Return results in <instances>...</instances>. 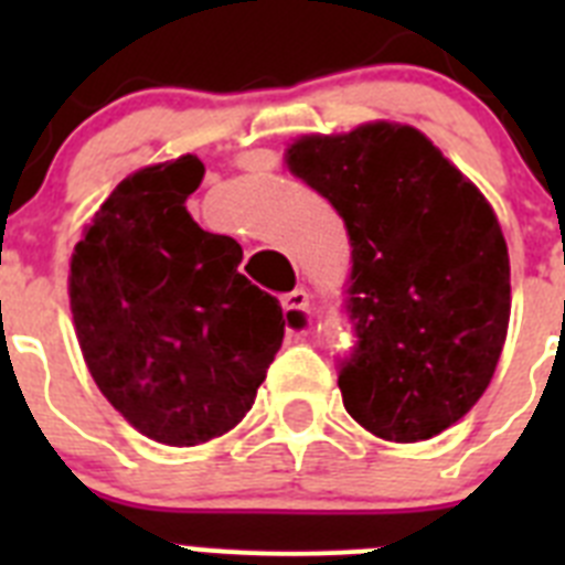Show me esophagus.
<instances>
[{
	"mask_svg": "<svg viewBox=\"0 0 565 565\" xmlns=\"http://www.w3.org/2000/svg\"><path fill=\"white\" fill-rule=\"evenodd\" d=\"M282 308H286L288 317H291L299 328H306L308 322H311V297H308L306 288H294V291L282 294Z\"/></svg>",
	"mask_w": 565,
	"mask_h": 565,
	"instance_id": "1",
	"label": "esophagus"
}]
</instances>
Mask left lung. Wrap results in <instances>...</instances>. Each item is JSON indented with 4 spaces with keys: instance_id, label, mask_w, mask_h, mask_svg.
Here are the masks:
<instances>
[{
    "instance_id": "obj_1",
    "label": "left lung",
    "mask_w": 565,
    "mask_h": 565,
    "mask_svg": "<svg viewBox=\"0 0 565 565\" xmlns=\"http://www.w3.org/2000/svg\"><path fill=\"white\" fill-rule=\"evenodd\" d=\"M288 169L331 201L351 239L339 362L344 411L384 441H424L467 416L501 359L509 254L498 217L433 141L402 124L306 135Z\"/></svg>"
}]
</instances>
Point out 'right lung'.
Wrapping results in <instances>:
<instances>
[{"instance_id": "right-lung-1", "label": "right lung", "mask_w": 565, "mask_h": 565, "mask_svg": "<svg viewBox=\"0 0 565 565\" xmlns=\"http://www.w3.org/2000/svg\"><path fill=\"white\" fill-rule=\"evenodd\" d=\"M203 172L183 154L124 178L70 259V311L98 391L169 447L232 430L286 333L277 299L237 271V239L186 212Z\"/></svg>"}]
</instances>
